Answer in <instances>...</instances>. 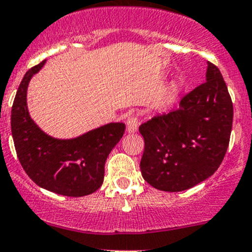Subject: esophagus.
<instances>
[{
	"label": "esophagus",
	"instance_id": "1",
	"mask_svg": "<svg viewBox=\"0 0 252 252\" xmlns=\"http://www.w3.org/2000/svg\"><path fill=\"white\" fill-rule=\"evenodd\" d=\"M138 119L136 118L134 115H131L127 118V121H126V126H127V132L128 133H134V132L138 131Z\"/></svg>",
	"mask_w": 252,
	"mask_h": 252
}]
</instances>
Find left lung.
Wrapping results in <instances>:
<instances>
[{"label": "left lung", "instance_id": "1", "mask_svg": "<svg viewBox=\"0 0 252 252\" xmlns=\"http://www.w3.org/2000/svg\"><path fill=\"white\" fill-rule=\"evenodd\" d=\"M233 124V103L221 71L207 63L206 81L186 94L180 107L142 124V176L154 188L182 191L220 167Z\"/></svg>", "mask_w": 252, "mask_h": 252}]
</instances>
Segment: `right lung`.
<instances>
[{
  "label": "right lung",
  "mask_w": 252,
  "mask_h": 252,
  "mask_svg": "<svg viewBox=\"0 0 252 252\" xmlns=\"http://www.w3.org/2000/svg\"><path fill=\"white\" fill-rule=\"evenodd\" d=\"M46 61L28 70L15 94L10 116L15 152L23 168L38 187L65 196H85L100 188L108 155L125 132V124L110 123L76 138L48 136L31 119L27 91Z\"/></svg>",
  "instance_id": "1"
}]
</instances>
